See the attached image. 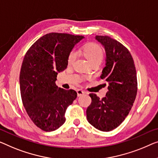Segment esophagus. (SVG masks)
Instances as JSON below:
<instances>
[{"label": "esophagus", "instance_id": "34e87169", "mask_svg": "<svg viewBox=\"0 0 158 158\" xmlns=\"http://www.w3.org/2000/svg\"><path fill=\"white\" fill-rule=\"evenodd\" d=\"M77 95H78V96H81V95H84V94H86V92L83 90H81V89H78V90L77 91Z\"/></svg>", "mask_w": 158, "mask_h": 158}]
</instances>
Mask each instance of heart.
Returning <instances> with one entry per match:
<instances>
[{
  "label": "heart",
  "instance_id": "obj_1",
  "mask_svg": "<svg viewBox=\"0 0 158 158\" xmlns=\"http://www.w3.org/2000/svg\"><path fill=\"white\" fill-rule=\"evenodd\" d=\"M84 56L88 60L89 62L93 63L95 62H102L103 56V52L102 48L98 46V44L91 43L86 45L82 49V51H80ZM77 56V52L76 50H72L71 52L69 53V56H68V64H71L74 62L76 60Z\"/></svg>",
  "mask_w": 158,
  "mask_h": 158
}]
</instances>
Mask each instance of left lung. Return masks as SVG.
Returning <instances> with one entry per match:
<instances>
[{
    "label": "left lung",
    "mask_w": 158,
    "mask_h": 158,
    "mask_svg": "<svg viewBox=\"0 0 158 158\" xmlns=\"http://www.w3.org/2000/svg\"><path fill=\"white\" fill-rule=\"evenodd\" d=\"M95 38L106 52L101 79L109 86L102 99L95 94H89L91 103L86 109V117L94 128L108 132L120 126L130 112L137 94V75L133 57L126 47L109 36L96 35Z\"/></svg>",
    "instance_id": "1"
}]
</instances>
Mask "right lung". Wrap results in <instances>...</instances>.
<instances>
[{
  "instance_id": "obj_1",
  "label": "right lung",
  "mask_w": 158,
  "mask_h": 158,
  "mask_svg": "<svg viewBox=\"0 0 158 158\" xmlns=\"http://www.w3.org/2000/svg\"><path fill=\"white\" fill-rule=\"evenodd\" d=\"M84 37L51 32L28 49L20 74L21 98L27 114L42 131H55L65 122L67 107L76 99L74 90L59 88L58 73L68 64V56Z\"/></svg>"
}]
</instances>
